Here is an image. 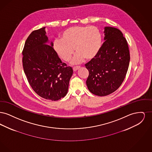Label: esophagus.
<instances>
[{"instance_id": "esophagus-1", "label": "esophagus", "mask_w": 152, "mask_h": 152, "mask_svg": "<svg viewBox=\"0 0 152 152\" xmlns=\"http://www.w3.org/2000/svg\"><path fill=\"white\" fill-rule=\"evenodd\" d=\"M80 66H74L73 68V71H77L79 69H80Z\"/></svg>"}]
</instances>
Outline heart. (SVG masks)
<instances>
[{
  "mask_svg": "<svg viewBox=\"0 0 152 152\" xmlns=\"http://www.w3.org/2000/svg\"><path fill=\"white\" fill-rule=\"evenodd\" d=\"M102 36L101 31L95 26H76L65 29L61 39L53 41V48L58 55L65 61L72 57L75 48L77 53L73 63H79L85 58L92 60L101 50Z\"/></svg>",
  "mask_w": 152,
  "mask_h": 152,
  "instance_id": "obj_1",
  "label": "heart"
}]
</instances>
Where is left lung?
I'll return each mask as SVG.
<instances>
[{
  "instance_id": "obj_1",
  "label": "left lung",
  "mask_w": 152,
  "mask_h": 152,
  "mask_svg": "<svg viewBox=\"0 0 152 152\" xmlns=\"http://www.w3.org/2000/svg\"><path fill=\"white\" fill-rule=\"evenodd\" d=\"M104 43L94 59L86 64L89 71L86 84L93 94L104 96L114 92L128 69L130 54L126 39L115 27H104Z\"/></svg>"
}]
</instances>
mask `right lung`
<instances>
[{"label":"right lung","mask_w":152,"mask_h":152,"mask_svg":"<svg viewBox=\"0 0 152 152\" xmlns=\"http://www.w3.org/2000/svg\"><path fill=\"white\" fill-rule=\"evenodd\" d=\"M45 29L32 31L27 39L22 52L23 66L36 94L45 99L56 101L67 94L73 69L58 58Z\"/></svg>","instance_id":"right-lung-1"}]
</instances>
